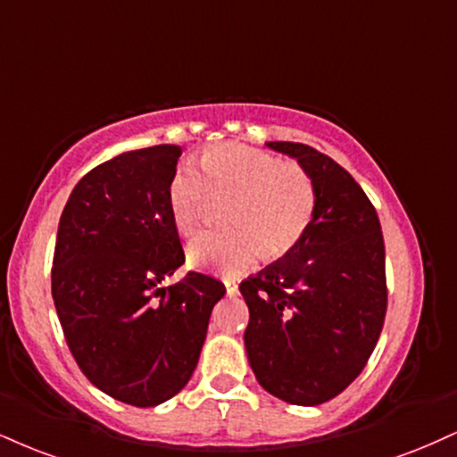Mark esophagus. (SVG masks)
<instances>
[{
    "label": "esophagus",
    "instance_id": "34e87169",
    "mask_svg": "<svg viewBox=\"0 0 457 457\" xmlns=\"http://www.w3.org/2000/svg\"><path fill=\"white\" fill-rule=\"evenodd\" d=\"M225 291H228L229 298H234V295H238V283L232 278H225Z\"/></svg>",
    "mask_w": 457,
    "mask_h": 457
}]
</instances>
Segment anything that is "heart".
<instances>
[{
    "mask_svg": "<svg viewBox=\"0 0 457 457\" xmlns=\"http://www.w3.org/2000/svg\"><path fill=\"white\" fill-rule=\"evenodd\" d=\"M202 176L180 166L170 176L166 204L176 232L194 234L208 195L228 202L221 232H206L187 246L197 270L243 274L257 257L283 260L304 240L317 208L312 179L295 163L260 148L214 145L200 155Z\"/></svg>",
    "mask_w": 457,
    "mask_h": 457,
    "instance_id": "obj_1",
    "label": "heart"
}]
</instances>
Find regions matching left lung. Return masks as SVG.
<instances>
[{"label":"left lung","mask_w":457,"mask_h":457,"mask_svg":"<svg viewBox=\"0 0 457 457\" xmlns=\"http://www.w3.org/2000/svg\"><path fill=\"white\" fill-rule=\"evenodd\" d=\"M298 159L317 208L304 240L240 283L245 347L260 386L289 404L332 400L364 370L387 311L386 245L377 211L332 157L300 142H266Z\"/></svg>","instance_id":"obj_1"}]
</instances>
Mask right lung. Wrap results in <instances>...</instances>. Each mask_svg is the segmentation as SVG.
Here are the masks:
<instances>
[{"label": "right lung", "instance_id": "obj_1", "mask_svg": "<svg viewBox=\"0 0 457 457\" xmlns=\"http://www.w3.org/2000/svg\"><path fill=\"white\" fill-rule=\"evenodd\" d=\"M180 146L128 151L70 194L53 257V300L76 364L104 394L157 406L194 375L225 285L202 272L162 281L185 253L166 189Z\"/></svg>", "mask_w": 457, "mask_h": 457}]
</instances>
